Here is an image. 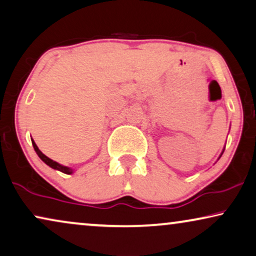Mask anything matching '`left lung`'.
Wrapping results in <instances>:
<instances>
[{
	"label": "left lung",
	"instance_id": "obj_1",
	"mask_svg": "<svg viewBox=\"0 0 256 256\" xmlns=\"http://www.w3.org/2000/svg\"><path fill=\"white\" fill-rule=\"evenodd\" d=\"M224 150H225V147H224ZM224 150H222V154H220V156H219V158H218V160H219V159H220V156H222V153H224Z\"/></svg>",
	"mask_w": 256,
	"mask_h": 256
}]
</instances>
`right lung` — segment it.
Masks as SVG:
<instances>
[{"instance_id":"right-lung-1","label":"right lung","mask_w":256,"mask_h":256,"mask_svg":"<svg viewBox=\"0 0 256 256\" xmlns=\"http://www.w3.org/2000/svg\"><path fill=\"white\" fill-rule=\"evenodd\" d=\"M32 145H34V150H36V153L38 154V156L40 158V159H42V161H44V162H45L46 164L50 166V167L53 168V169H56V170H59V172H64V174H68V175L73 174L74 169L67 167V166H62V164H58L56 161H53L52 159H50V158L46 156L45 154L42 153V150L38 148V146L36 145V142H34V139H32Z\"/></svg>"}]
</instances>
